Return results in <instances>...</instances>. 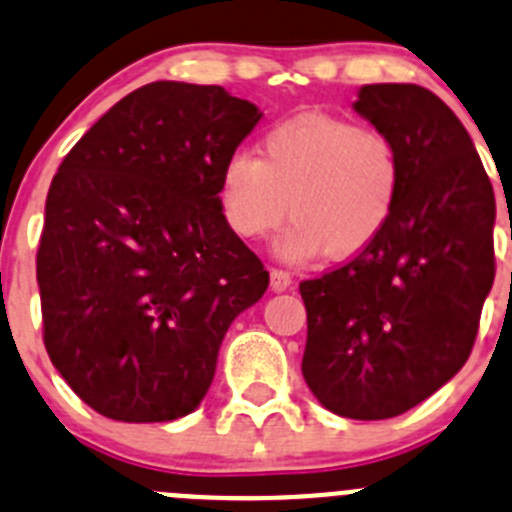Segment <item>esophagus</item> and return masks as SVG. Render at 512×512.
<instances>
[{
	"mask_svg": "<svg viewBox=\"0 0 512 512\" xmlns=\"http://www.w3.org/2000/svg\"><path fill=\"white\" fill-rule=\"evenodd\" d=\"M292 285V275L287 270H280V267H272L270 270V287L275 292L287 290Z\"/></svg>",
	"mask_w": 512,
	"mask_h": 512,
	"instance_id": "1",
	"label": "esophagus"
}]
</instances>
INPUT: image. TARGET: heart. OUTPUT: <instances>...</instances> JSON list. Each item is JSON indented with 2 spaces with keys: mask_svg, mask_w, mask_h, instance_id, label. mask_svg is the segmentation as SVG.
I'll return each mask as SVG.
<instances>
[{
  "mask_svg": "<svg viewBox=\"0 0 512 512\" xmlns=\"http://www.w3.org/2000/svg\"><path fill=\"white\" fill-rule=\"evenodd\" d=\"M403 187L398 142L380 127L327 112L272 124L260 157L235 152L220 175V210L245 242L292 225L277 242L282 260L302 262L325 250L332 260L365 252L388 227Z\"/></svg>",
  "mask_w": 512,
  "mask_h": 512,
  "instance_id": "obj_1",
  "label": "heart"
}]
</instances>
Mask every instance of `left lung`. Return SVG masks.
Wrapping results in <instances>:
<instances>
[{"instance_id":"obj_1","label":"left lung","mask_w":512,"mask_h":512,"mask_svg":"<svg viewBox=\"0 0 512 512\" xmlns=\"http://www.w3.org/2000/svg\"><path fill=\"white\" fill-rule=\"evenodd\" d=\"M355 109L398 142L403 187L365 252L300 282L302 375L335 415L385 420L465 365L495 280V195L453 109L418 84H365Z\"/></svg>"}]
</instances>
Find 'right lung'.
<instances>
[{
	"label": "right lung",
	"mask_w": 512,
	"mask_h": 512,
	"mask_svg": "<svg viewBox=\"0 0 512 512\" xmlns=\"http://www.w3.org/2000/svg\"><path fill=\"white\" fill-rule=\"evenodd\" d=\"M260 117L217 84L152 82L59 165L37 250L42 337L104 418L192 413L227 327L265 295V265L220 210L222 165Z\"/></svg>",
	"instance_id": "add662e5"
}]
</instances>
